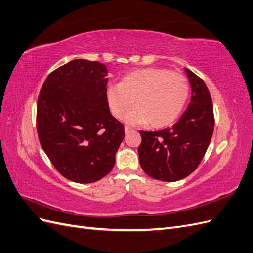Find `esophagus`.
I'll return each instance as SVG.
<instances>
[{"label": "esophagus", "instance_id": "obj_1", "mask_svg": "<svg viewBox=\"0 0 253 253\" xmlns=\"http://www.w3.org/2000/svg\"><path fill=\"white\" fill-rule=\"evenodd\" d=\"M133 129L129 127V126H125V132H126V134H128L129 132H132Z\"/></svg>", "mask_w": 253, "mask_h": 253}]
</instances>
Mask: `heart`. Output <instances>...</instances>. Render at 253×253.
<instances>
[{"label":"heart","instance_id":"obj_1","mask_svg":"<svg viewBox=\"0 0 253 253\" xmlns=\"http://www.w3.org/2000/svg\"><path fill=\"white\" fill-rule=\"evenodd\" d=\"M190 86L185 76L162 67H148L126 75L119 84L106 89L112 114L121 118L134 103L135 108L125 116L128 125L149 124L165 127L179 117L189 98Z\"/></svg>","mask_w":253,"mask_h":253}]
</instances>
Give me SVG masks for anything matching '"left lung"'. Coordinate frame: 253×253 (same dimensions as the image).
<instances>
[{"instance_id": "obj_1", "label": "left lung", "mask_w": 253, "mask_h": 253, "mask_svg": "<svg viewBox=\"0 0 253 253\" xmlns=\"http://www.w3.org/2000/svg\"><path fill=\"white\" fill-rule=\"evenodd\" d=\"M192 89L186 112L172 127L140 131L138 148L142 170L163 181H177L192 173L208 149L214 128L213 104L203 79L185 68Z\"/></svg>"}]
</instances>
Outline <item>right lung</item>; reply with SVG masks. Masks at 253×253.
Masks as SVG:
<instances>
[{"instance_id": "right-lung-1", "label": "right lung", "mask_w": 253, "mask_h": 253, "mask_svg": "<svg viewBox=\"0 0 253 253\" xmlns=\"http://www.w3.org/2000/svg\"><path fill=\"white\" fill-rule=\"evenodd\" d=\"M106 66L76 59L48 75L37 103L41 147L57 171L78 183L108 175L125 137L110 112Z\"/></svg>"}]
</instances>
